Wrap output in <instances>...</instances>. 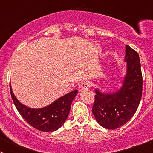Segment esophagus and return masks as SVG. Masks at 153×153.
<instances>
[{
    "instance_id": "1",
    "label": "esophagus",
    "mask_w": 153,
    "mask_h": 153,
    "mask_svg": "<svg viewBox=\"0 0 153 153\" xmlns=\"http://www.w3.org/2000/svg\"><path fill=\"white\" fill-rule=\"evenodd\" d=\"M90 86H91V83L89 82V81H84V82H82L79 86V91L81 92L84 90H86V89H89Z\"/></svg>"
}]
</instances>
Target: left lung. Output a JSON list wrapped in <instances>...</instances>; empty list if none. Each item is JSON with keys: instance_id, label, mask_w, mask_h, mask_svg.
<instances>
[{"instance_id": "1", "label": "left lung", "mask_w": 153, "mask_h": 153, "mask_svg": "<svg viewBox=\"0 0 153 153\" xmlns=\"http://www.w3.org/2000/svg\"><path fill=\"white\" fill-rule=\"evenodd\" d=\"M126 74L120 90L102 93L95 90L93 116L97 123L108 129H116L126 123L136 112L143 93V75L140 56L136 51L126 45Z\"/></svg>"}]
</instances>
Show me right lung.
<instances>
[{
    "instance_id": "1",
    "label": "right lung",
    "mask_w": 153,
    "mask_h": 153,
    "mask_svg": "<svg viewBox=\"0 0 153 153\" xmlns=\"http://www.w3.org/2000/svg\"><path fill=\"white\" fill-rule=\"evenodd\" d=\"M10 95L17 111L30 126L42 132H53L62 126L67 119L72 101L77 90L60 97L49 106L41 109H31L17 100L10 87Z\"/></svg>"
}]
</instances>
